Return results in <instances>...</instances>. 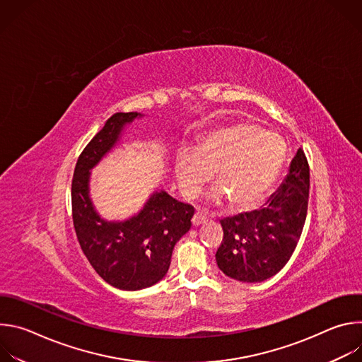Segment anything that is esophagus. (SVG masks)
I'll return each mask as SVG.
<instances>
[{"instance_id": "obj_1", "label": "esophagus", "mask_w": 362, "mask_h": 362, "mask_svg": "<svg viewBox=\"0 0 362 362\" xmlns=\"http://www.w3.org/2000/svg\"><path fill=\"white\" fill-rule=\"evenodd\" d=\"M192 222H193V225H194V226H199V225H202V223H204V222H206V216H204L203 214H200V212H196V214L193 215Z\"/></svg>"}]
</instances>
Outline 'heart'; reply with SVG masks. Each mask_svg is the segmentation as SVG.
Instances as JSON below:
<instances>
[{
    "label": "heart",
    "mask_w": 362,
    "mask_h": 362,
    "mask_svg": "<svg viewBox=\"0 0 362 362\" xmlns=\"http://www.w3.org/2000/svg\"><path fill=\"white\" fill-rule=\"evenodd\" d=\"M286 148L284 141L262 127L236 123L206 134L194 147L182 148L175 160V177L183 196L194 199L216 173L221 186L211 199L230 197L238 208L261 203L275 183Z\"/></svg>",
    "instance_id": "heart-1"
}]
</instances>
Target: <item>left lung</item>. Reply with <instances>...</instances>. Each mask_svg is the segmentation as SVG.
Wrapping results in <instances>:
<instances>
[{"label": "left lung", "mask_w": 362, "mask_h": 362, "mask_svg": "<svg viewBox=\"0 0 362 362\" xmlns=\"http://www.w3.org/2000/svg\"><path fill=\"white\" fill-rule=\"evenodd\" d=\"M309 197V166L302 148L284 183L265 208L221 221L223 239L216 252L219 269L240 282H262L289 261L300 238Z\"/></svg>", "instance_id": "1"}]
</instances>
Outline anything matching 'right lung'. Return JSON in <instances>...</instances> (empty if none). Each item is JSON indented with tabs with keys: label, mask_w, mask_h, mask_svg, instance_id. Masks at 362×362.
<instances>
[{
	"label": "right lung",
	"mask_w": 362,
	"mask_h": 362,
	"mask_svg": "<svg viewBox=\"0 0 362 362\" xmlns=\"http://www.w3.org/2000/svg\"><path fill=\"white\" fill-rule=\"evenodd\" d=\"M143 115H113L84 147L71 183L73 223L94 271L115 288L139 291L158 284L169 271L176 242L189 232L192 204L156 190L143 209L122 222L103 219L90 199L91 169L117 144L126 124Z\"/></svg>",
	"instance_id": "right-lung-1"
}]
</instances>
